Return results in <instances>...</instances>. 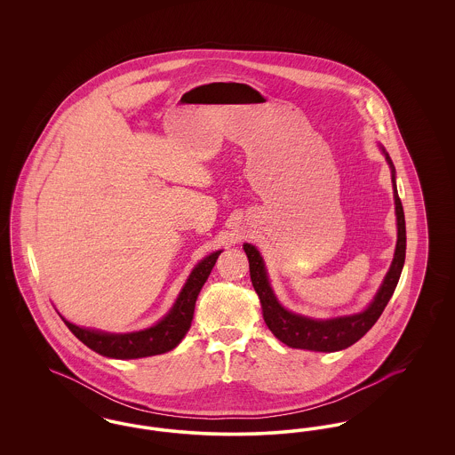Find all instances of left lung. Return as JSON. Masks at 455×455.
Segmentation results:
<instances>
[{
  "mask_svg": "<svg viewBox=\"0 0 455 455\" xmlns=\"http://www.w3.org/2000/svg\"><path fill=\"white\" fill-rule=\"evenodd\" d=\"M379 148L389 164L394 204H395L397 242H395L394 259L390 262L389 271L384 282L373 295L371 302L368 303L362 312L349 314V315H338L331 319H314V317H307L284 308L273 291L266 264L258 247L247 242L243 243V251L249 259L252 286L259 295L264 323L286 347L323 351V353L347 349L351 345H355L358 339H362L371 329V325L379 321V317L382 315L386 305L389 303L390 297L397 286L404 259H406V220H404L401 199L397 195L394 164L386 148L382 145H379Z\"/></svg>",
  "mask_w": 455,
  "mask_h": 455,
  "instance_id": "obj_1",
  "label": "left lung"
}]
</instances>
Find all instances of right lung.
Segmentation results:
<instances>
[{"label": "right lung", "mask_w": 455, "mask_h": 455, "mask_svg": "<svg viewBox=\"0 0 455 455\" xmlns=\"http://www.w3.org/2000/svg\"><path fill=\"white\" fill-rule=\"evenodd\" d=\"M221 251H215L204 259L199 260L193 267L191 275L179 291L171 310L156 323L141 331L132 332H106L99 329H90L84 325L73 324L61 315L68 329L95 353L116 358V360H136L153 355L167 353L177 347L188 334L195 315L196 300L208 280L218 256Z\"/></svg>", "instance_id": "right-lung-1"}]
</instances>
